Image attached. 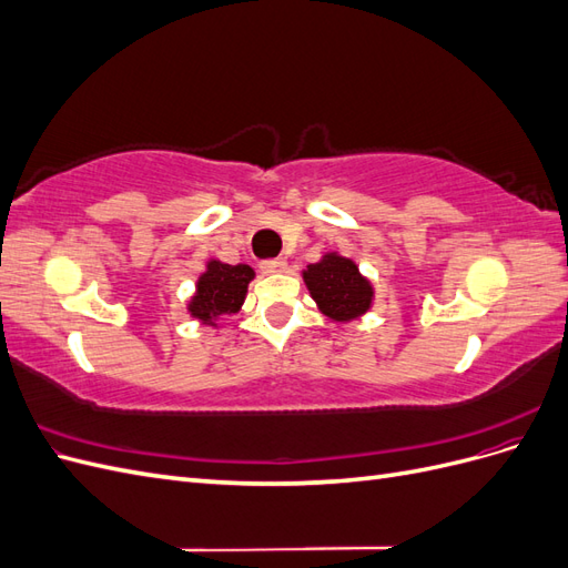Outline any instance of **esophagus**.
<instances>
[{"label": "esophagus", "mask_w": 568, "mask_h": 568, "mask_svg": "<svg viewBox=\"0 0 568 568\" xmlns=\"http://www.w3.org/2000/svg\"><path fill=\"white\" fill-rule=\"evenodd\" d=\"M261 270H263L265 274L284 272V270H286V261H284V257H267V261L261 263Z\"/></svg>", "instance_id": "obj_1"}]
</instances>
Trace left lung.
Here are the masks:
<instances>
[{
	"mask_svg": "<svg viewBox=\"0 0 568 568\" xmlns=\"http://www.w3.org/2000/svg\"><path fill=\"white\" fill-rule=\"evenodd\" d=\"M303 280L326 317L346 322L369 311L372 286L348 257L324 255L320 263L307 265Z\"/></svg>",
	"mask_w": 568,
	"mask_h": 568,
	"instance_id": "left-lung-1",
	"label": "left lung"
}]
</instances>
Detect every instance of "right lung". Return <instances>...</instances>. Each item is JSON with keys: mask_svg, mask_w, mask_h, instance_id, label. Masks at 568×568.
Wrapping results in <instances>:
<instances>
[{"mask_svg": "<svg viewBox=\"0 0 568 568\" xmlns=\"http://www.w3.org/2000/svg\"><path fill=\"white\" fill-rule=\"evenodd\" d=\"M253 270L248 265H225L211 261L199 284L196 296L189 303V313L201 322H213L222 315H232L244 303Z\"/></svg>", "mask_w": 568, "mask_h": 568, "instance_id": "add662e5", "label": "right lung"}]
</instances>
